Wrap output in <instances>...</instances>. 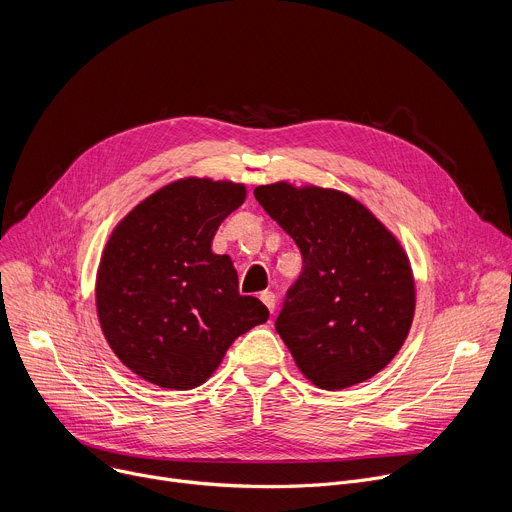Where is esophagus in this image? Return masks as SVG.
<instances>
[{
	"instance_id": "1",
	"label": "esophagus",
	"mask_w": 512,
	"mask_h": 512,
	"mask_svg": "<svg viewBox=\"0 0 512 512\" xmlns=\"http://www.w3.org/2000/svg\"><path fill=\"white\" fill-rule=\"evenodd\" d=\"M259 298L267 306V310L273 314L275 312V294H273V291H261Z\"/></svg>"
}]
</instances>
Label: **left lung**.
I'll use <instances>...</instances> for the list:
<instances>
[{
  "label": "left lung",
  "mask_w": 512,
  "mask_h": 512,
  "mask_svg": "<svg viewBox=\"0 0 512 512\" xmlns=\"http://www.w3.org/2000/svg\"><path fill=\"white\" fill-rule=\"evenodd\" d=\"M253 194L302 253V273L275 322L298 369L326 391L369 381L413 322L415 277L403 245L342 190L281 180Z\"/></svg>",
  "instance_id": "8db88e82"
}]
</instances>
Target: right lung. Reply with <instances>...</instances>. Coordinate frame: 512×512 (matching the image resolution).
Listing matches in <instances>:
<instances>
[{"label":"right lung","instance_id":"obj_1","mask_svg":"<svg viewBox=\"0 0 512 512\" xmlns=\"http://www.w3.org/2000/svg\"><path fill=\"white\" fill-rule=\"evenodd\" d=\"M247 198L245 184L174 180L113 229L97 269V316L125 367L162 389L206 383L229 346L269 310L239 294L229 255L212 253L225 218Z\"/></svg>","mask_w":512,"mask_h":512}]
</instances>
